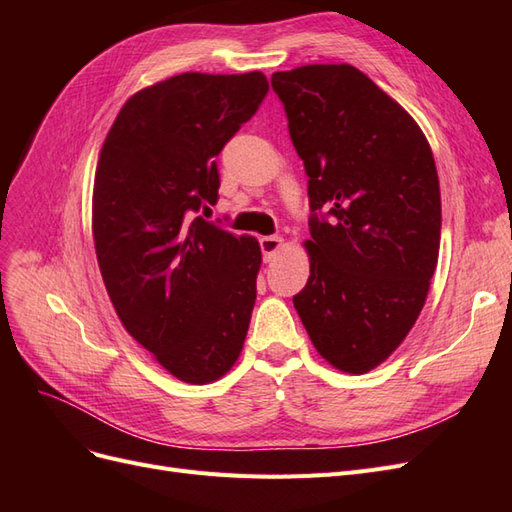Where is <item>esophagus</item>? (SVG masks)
Instances as JSON below:
<instances>
[{"label":"esophagus","instance_id":"1","mask_svg":"<svg viewBox=\"0 0 512 512\" xmlns=\"http://www.w3.org/2000/svg\"><path fill=\"white\" fill-rule=\"evenodd\" d=\"M284 239L282 237H262L260 239V250H262V258L265 262H273L282 252Z\"/></svg>","mask_w":512,"mask_h":512}]
</instances>
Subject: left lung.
I'll list each match as a JSON object with an SVG mask.
<instances>
[{
    "mask_svg": "<svg viewBox=\"0 0 512 512\" xmlns=\"http://www.w3.org/2000/svg\"><path fill=\"white\" fill-rule=\"evenodd\" d=\"M271 85L314 211L309 277L292 303L324 361L367 374L401 346L427 299L442 228L436 162L406 108L350 64L275 72Z\"/></svg>",
    "mask_w": 512,
    "mask_h": 512,
    "instance_id": "8db88e82",
    "label": "left lung"
}]
</instances>
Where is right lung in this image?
Returning a JSON list of instances; mask_svg holds the SVG:
<instances>
[{
	"instance_id": "1",
	"label": "right lung",
	"mask_w": 512,
	"mask_h": 512,
	"mask_svg": "<svg viewBox=\"0 0 512 512\" xmlns=\"http://www.w3.org/2000/svg\"><path fill=\"white\" fill-rule=\"evenodd\" d=\"M262 72H185L136 91L108 130L94 179L91 230L115 312L168 374L209 384L243 350L258 239L194 218L218 203L215 158L250 119Z\"/></svg>"
}]
</instances>
